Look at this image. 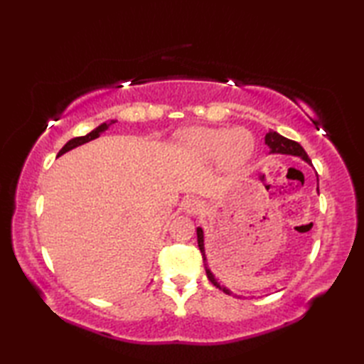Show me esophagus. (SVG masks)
Returning <instances> with one entry per match:
<instances>
[{"instance_id":"esophagus-1","label":"esophagus","mask_w":364,"mask_h":364,"mask_svg":"<svg viewBox=\"0 0 364 364\" xmlns=\"http://www.w3.org/2000/svg\"><path fill=\"white\" fill-rule=\"evenodd\" d=\"M183 210H184V213H186V214L194 215V214L202 213L203 203L200 202V200H197V198H186L183 202Z\"/></svg>"}]
</instances>
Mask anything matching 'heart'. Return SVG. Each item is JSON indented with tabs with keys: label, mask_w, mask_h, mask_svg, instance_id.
I'll list each match as a JSON object with an SVG mask.
<instances>
[{
	"label": "heart",
	"mask_w": 364,
	"mask_h": 364,
	"mask_svg": "<svg viewBox=\"0 0 364 364\" xmlns=\"http://www.w3.org/2000/svg\"><path fill=\"white\" fill-rule=\"evenodd\" d=\"M180 144L197 159L218 158L223 170L241 168L255 151V137L244 128H188L181 133Z\"/></svg>",
	"instance_id": "b5f03b06"
}]
</instances>
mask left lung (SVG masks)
I'll use <instances>...</instances> for the list:
<instances>
[{
  "instance_id": "1",
  "label": "left lung",
  "mask_w": 364,
  "mask_h": 364,
  "mask_svg": "<svg viewBox=\"0 0 364 364\" xmlns=\"http://www.w3.org/2000/svg\"><path fill=\"white\" fill-rule=\"evenodd\" d=\"M264 142L269 146V154H291V156H299L300 159H304L308 166H313L311 159L308 158L306 151L301 149V145L299 142H294V141H291V139H286L278 133H275V131H269V133L264 137ZM318 192H319V178H318ZM197 241H198V249L203 255V264H205L208 280H210L215 286V288H219L220 291H223L225 294H228V296H231L233 292L227 289L225 286L220 284L218 280H215V277L211 272V269L208 267L206 250H205V233H203L202 227H197Z\"/></svg>"
}]
</instances>
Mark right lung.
Masks as SVG:
<instances>
[{"mask_svg": "<svg viewBox=\"0 0 364 364\" xmlns=\"http://www.w3.org/2000/svg\"><path fill=\"white\" fill-rule=\"evenodd\" d=\"M112 123H115V120L105 122V123H102V125H98L95 129H92L89 134L70 139V141H68V142L63 146V149H60V151L58 153V156H63L64 153H67V151H70V150L76 149V146H80V145H84V144H87V142H90V141H94V139H97V137L102 136V134L105 133V131L112 125Z\"/></svg>", "mask_w": 364, "mask_h": 364, "instance_id": "obj_1", "label": "right lung"}]
</instances>
